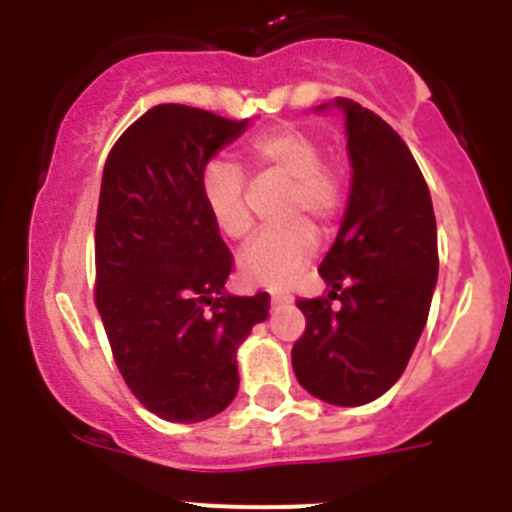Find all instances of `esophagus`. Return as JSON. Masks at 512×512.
Here are the masks:
<instances>
[{
    "label": "esophagus",
    "mask_w": 512,
    "mask_h": 512,
    "mask_svg": "<svg viewBox=\"0 0 512 512\" xmlns=\"http://www.w3.org/2000/svg\"><path fill=\"white\" fill-rule=\"evenodd\" d=\"M295 297L289 295V292H271V307H282V305H292Z\"/></svg>",
    "instance_id": "esophagus-1"
}]
</instances>
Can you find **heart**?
Here are the masks:
<instances>
[{
    "label": "heart",
    "instance_id": "heart-1",
    "mask_svg": "<svg viewBox=\"0 0 512 512\" xmlns=\"http://www.w3.org/2000/svg\"><path fill=\"white\" fill-rule=\"evenodd\" d=\"M246 161L256 171L289 182L282 217L292 223L266 230L238 256V274L253 287L277 289L289 284L318 253V235L311 223L328 228L343 207V182L323 164V146L307 130L282 125L248 140ZM202 200L212 223L230 241H243L253 230L241 169L225 158H215L202 171Z\"/></svg>",
    "mask_w": 512,
    "mask_h": 512
}]
</instances>
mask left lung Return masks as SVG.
I'll list each match as a JSON object with an SVG mask.
<instances>
[{
  "mask_svg": "<svg viewBox=\"0 0 512 512\" xmlns=\"http://www.w3.org/2000/svg\"><path fill=\"white\" fill-rule=\"evenodd\" d=\"M328 107L346 117L351 192L320 264L328 297L297 302L307 325L292 366L312 397L356 408L402 377L423 333L438 279L436 215L405 140L354 99L315 110Z\"/></svg>",
  "mask_w": 512,
  "mask_h": 512,
  "instance_id": "8db88e82",
  "label": "left lung"
}]
</instances>
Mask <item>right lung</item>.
Here are the masks:
<instances>
[{"mask_svg": "<svg viewBox=\"0 0 512 512\" xmlns=\"http://www.w3.org/2000/svg\"><path fill=\"white\" fill-rule=\"evenodd\" d=\"M248 120L156 104L112 146L99 192L97 310L122 379L171 423L223 413L238 346L269 318V295L225 292L233 256L202 200V171Z\"/></svg>", "mask_w": 512, "mask_h": 512, "instance_id": "add662e5", "label": "right lung"}]
</instances>
